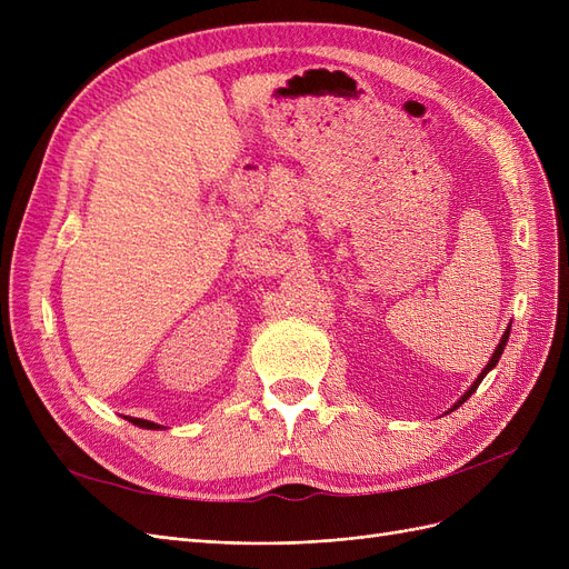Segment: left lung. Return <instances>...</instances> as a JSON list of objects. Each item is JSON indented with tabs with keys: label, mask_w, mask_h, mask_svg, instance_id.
I'll return each instance as SVG.
<instances>
[{
	"label": "left lung",
	"mask_w": 569,
	"mask_h": 569,
	"mask_svg": "<svg viewBox=\"0 0 569 569\" xmlns=\"http://www.w3.org/2000/svg\"><path fill=\"white\" fill-rule=\"evenodd\" d=\"M508 337H510V327H508V330H506V332H503V337H501V341H498V347H496V351H493V356H491V360H489V363H487V368H485V370H481V372H479V377H477V380H475V385H472V387H470V389H468V391H465V393H462V396H460V401H458V403H456V406H453V408H451V410H456V408H458V406H462V403H465V401H468V399H470V396H472V393H475V391H477V387H479V382H481V380H485V377H487V372H489V370H493V368H496V363H498V358H501V353H503V349H506V343H508Z\"/></svg>",
	"instance_id": "left-lung-1"
}]
</instances>
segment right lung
Returning a JSON list of instances; mask_svg holds the SVG:
<instances>
[{"label": "right lung", "instance_id": "1", "mask_svg": "<svg viewBox=\"0 0 569 569\" xmlns=\"http://www.w3.org/2000/svg\"><path fill=\"white\" fill-rule=\"evenodd\" d=\"M126 420H130L132 425H137V427H144V429H161V425H157V422H149V420H142V418H126Z\"/></svg>", "mask_w": 569, "mask_h": 569}]
</instances>
